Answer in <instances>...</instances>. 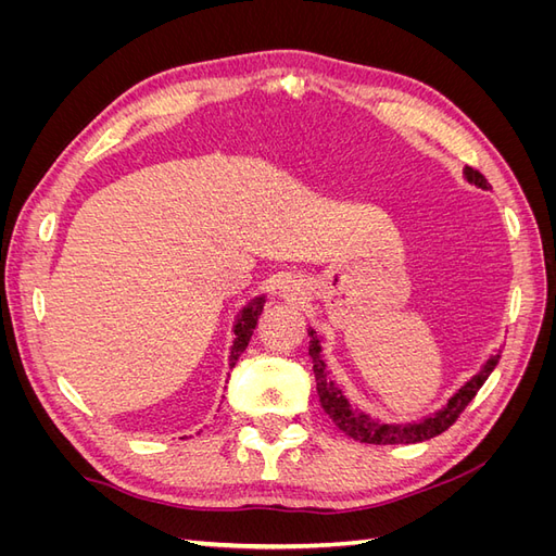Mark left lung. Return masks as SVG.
Segmentation results:
<instances>
[{
  "label": "left lung",
  "mask_w": 556,
  "mask_h": 556,
  "mask_svg": "<svg viewBox=\"0 0 556 556\" xmlns=\"http://www.w3.org/2000/svg\"><path fill=\"white\" fill-rule=\"evenodd\" d=\"M464 176L468 182L478 185V188H482V190L486 188V178L480 172L470 169V166H464ZM308 336H311L308 355L313 359L317 394H319V403H323L325 413L333 419L336 427L350 435V439H355L359 443H374V445L422 443V441L433 439V435L443 433L445 429H450L454 425V419H457L468 403L473 401V396L478 394V390L484 384V380L490 378V374L494 371L498 359H501V350L494 352V355H490V359L482 364L480 371L470 378L464 387H459V390L447 399V403L441 410L417 419V422L390 425V422H382V419H376L368 413L352 406L350 399L343 392V387L336 384V380L331 378L329 366L323 357V336H319L315 329H308Z\"/></svg>",
  "instance_id": "8db88e82"
}]
</instances>
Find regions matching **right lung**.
I'll use <instances>...</instances> for the list:
<instances>
[{
  "instance_id": "add662e5",
  "label": "right lung",
  "mask_w": 556,
  "mask_h": 556,
  "mask_svg": "<svg viewBox=\"0 0 556 556\" xmlns=\"http://www.w3.org/2000/svg\"><path fill=\"white\" fill-rule=\"evenodd\" d=\"M264 304H266V296H264V294H262V296H255V299H252L250 304L239 313L237 325H233V336H237V339H233L231 355H229V366H231V368L237 366L239 357L243 355V350L248 348L252 329L257 327V319H260V315H262V311H264Z\"/></svg>"
}]
</instances>
